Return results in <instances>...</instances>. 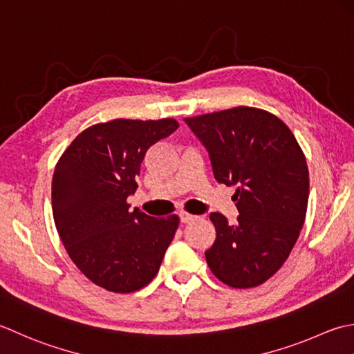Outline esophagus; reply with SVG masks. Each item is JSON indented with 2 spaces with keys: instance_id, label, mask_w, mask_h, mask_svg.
Returning a JSON list of instances; mask_svg holds the SVG:
<instances>
[{
  "instance_id": "esophagus-1",
  "label": "esophagus",
  "mask_w": 354,
  "mask_h": 354,
  "mask_svg": "<svg viewBox=\"0 0 354 354\" xmlns=\"http://www.w3.org/2000/svg\"><path fill=\"white\" fill-rule=\"evenodd\" d=\"M178 217H180V221H182V223H191L192 220H196V218H197L196 215L187 214V212H180V214H178Z\"/></svg>"
}]
</instances>
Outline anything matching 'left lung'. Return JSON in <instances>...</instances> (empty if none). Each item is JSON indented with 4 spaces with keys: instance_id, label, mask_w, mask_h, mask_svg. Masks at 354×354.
I'll return each instance as SVG.
<instances>
[{
    "instance_id": "1",
    "label": "left lung",
    "mask_w": 354,
    "mask_h": 354,
    "mask_svg": "<svg viewBox=\"0 0 354 354\" xmlns=\"http://www.w3.org/2000/svg\"><path fill=\"white\" fill-rule=\"evenodd\" d=\"M211 158L218 183L235 186L238 218L212 212L215 241L209 269L235 288L257 287L279 270L304 225L308 201L306 156L283 120L259 108L186 118Z\"/></svg>"
}]
</instances>
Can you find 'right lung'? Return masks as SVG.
Segmentation results:
<instances>
[{
	"mask_svg": "<svg viewBox=\"0 0 354 354\" xmlns=\"http://www.w3.org/2000/svg\"><path fill=\"white\" fill-rule=\"evenodd\" d=\"M178 128L174 119H116L79 134L55 168L53 218L77 269L114 293L153 281L178 226L177 215L149 217L127 198L137 189L147 151Z\"/></svg>",
	"mask_w": 354,
	"mask_h": 354,
	"instance_id": "1",
	"label": "right lung"
}]
</instances>
